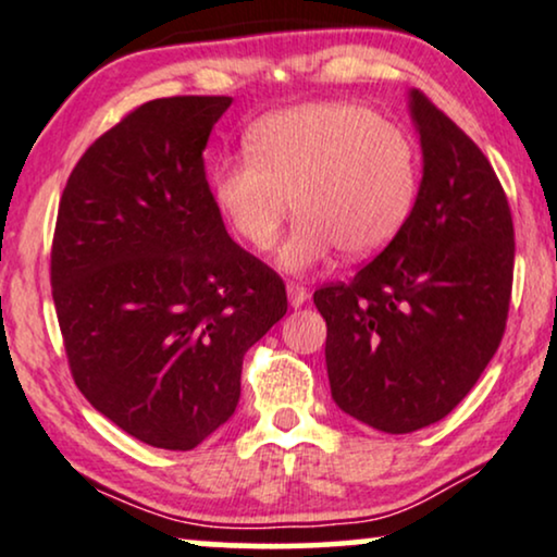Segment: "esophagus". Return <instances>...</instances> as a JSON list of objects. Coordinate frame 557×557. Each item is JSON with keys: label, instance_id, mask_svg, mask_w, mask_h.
<instances>
[{"label": "esophagus", "instance_id": "esophagus-1", "mask_svg": "<svg viewBox=\"0 0 557 557\" xmlns=\"http://www.w3.org/2000/svg\"><path fill=\"white\" fill-rule=\"evenodd\" d=\"M286 294H288V305H292L294 309L305 307L307 299H309V292H307L305 286H299V284H288L286 286Z\"/></svg>", "mask_w": 557, "mask_h": 557}]
</instances>
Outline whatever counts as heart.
Segmentation results:
<instances>
[{
	"mask_svg": "<svg viewBox=\"0 0 557 557\" xmlns=\"http://www.w3.org/2000/svg\"><path fill=\"white\" fill-rule=\"evenodd\" d=\"M248 156L209 176L220 214L252 250L276 243L288 209L299 212L281 243V271L301 276L341 248L348 258L384 250L417 199V153L399 127L352 102H309L261 117Z\"/></svg>",
	"mask_w": 557,
	"mask_h": 557,
	"instance_id": "1",
	"label": "heart"
}]
</instances>
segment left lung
<instances>
[{
	"label": "left lung",
	"instance_id": "left-lung-1",
	"mask_svg": "<svg viewBox=\"0 0 557 557\" xmlns=\"http://www.w3.org/2000/svg\"><path fill=\"white\" fill-rule=\"evenodd\" d=\"M422 182L401 233L350 284L314 292L330 392L368 428L407 435L466 399L507 324L515 227L479 146L407 91Z\"/></svg>",
	"mask_w": 557,
	"mask_h": 557
}]
</instances>
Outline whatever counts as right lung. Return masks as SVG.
<instances>
[{
	"label": "right lung",
	"mask_w": 557,
	"mask_h": 557,
	"mask_svg": "<svg viewBox=\"0 0 557 557\" xmlns=\"http://www.w3.org/2000/svg\"><path fill=\"white\" fill-rule=\"evenodd\" d=\"M230 97L137 107L82 156L50 286L76 386L127 435L191 450L235 414L243 356L286 288L227 235L205 148Z\"/></svg>",
	"instance_id": "right-lung-1"
}]
</instances>
